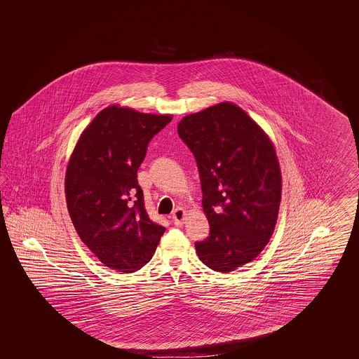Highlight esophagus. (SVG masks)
Masks as SVG:
<instances>
[{
	"mask_svg": "<svg viewBox=\"0 0 359 359\" xmlns=\"http://www.w3.org/2000/svg\"><path fill=\"white\" fill-rule=\"evenodd\" d=\"M186 218V211L182 207H177L173 212H172V222L175 223L176 226H182Z\"/></svg>",
	"mask_w": 359,
	"mask_h": 359,
	"instance_id": "esophagus-1",
	"label": "esophagus"
}]
</instances>
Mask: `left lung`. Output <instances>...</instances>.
I'll return each mask as SVG.
<instances>
[{"label": "left lung", "mask_w": 359, "mask_h": 359, "mask_svg": "<svg viewBox=\"0 0 359 359\" xmlns=\"http://www.w3.org/2000/svg\"><path fill=\"white\" fill-rule=\"evenodd\" d=\"M177 133L194 154L210 236L195 242L201 261L233 272L253 261L273 234L281 173L271 140L241 107L222 102L189 114Z\"/></svg>", "instance_id": "obj_1"}]
</instances>
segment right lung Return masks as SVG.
Returning <instances> with one entry per match:
<instances>
[{
	"mask_svg": "<svg viewBox=\"0 0 359 359\" xmlns=\"http://www.w3.org/2000/svg\"><path fill=\"white\" fill-rule=\"evenodd\" d=\"M171 116L109 106L86 128L69 158L66 199L78 236L106 266L133 273L156 252L165 227L144 205L137 171Z\"/></svg>",
	"mask_w": 359,
	"mask_h": 359,
	"instance_id": "right-lung-1",
	"label": "right lung"
}]
</instances>
